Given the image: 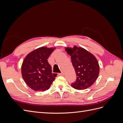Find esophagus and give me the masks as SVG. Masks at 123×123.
<instances>
[{"mask_svg":"<svg viewBox=\"0 0 123 123\" xmlns=\"http://www.w3.org/2000/svg\"><path fill=\"white\" fill-rule=\"evenodd\" d=\"M64 74V72H62L61 73H58V75H61V76H62V75H63Z\"/></svg>","mask_w":123,"mask_h":123,"instance_id":"34e87169","label":"esophagus"}]
</instances>
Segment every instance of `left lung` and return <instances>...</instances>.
Instances as JSON below:
<instances>
[{
	"instance_id": "1",
	"label": "left lung",
	"mask_w": 123,
	"mask_h": 123,
	"mask_svg": "<svg viewBox=\"0 0 123 123\" xmlns=\"http://www.w3.org/2000/svg\"><path fill=\"white\" fill-rule=\"evenodd\" d=\"M65 50L71 56L76 74V80L71 86L77 90L90 87L98 76L99 66L97 59L87 50L81 47H66Z\"/></svg>"
}]
</instances>
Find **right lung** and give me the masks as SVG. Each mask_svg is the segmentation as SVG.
<instances>
[{
    "mask_svg": "<svg viewBox=\"0 0 123 123\" xmlns=\"http://www.w3.org/2000/svg\"><path fill=\"white\" fill-rule=\"evenodd\" d=\"M56 48L42 47L29 53L21 65V74L25 83L35 91L48 90L57 74L52 73L47 59Z\"/></svg>",
    "mask_w": 123,
    "mask_h": 123,
    "instance_id": "obj_1",
    "label": "right lung"
}]
</instances>
